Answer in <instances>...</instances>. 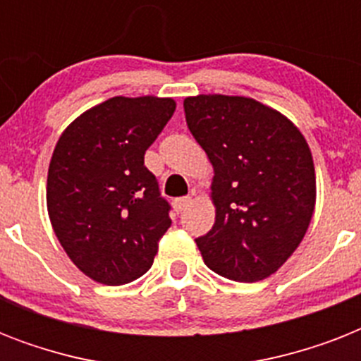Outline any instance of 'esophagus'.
I'll return each mask as SVG.
<instances>
[{
    "instance_id": "34e87169",
    "label": "esophagus",
    "mask_w": 361,
    "mask_h": 361,
    "mask_svg": "<svg viewBox=\"0 0 361 361\" xmlns=\"http://www.w3.org/2000/svg\"><path fill=\"white\" fill-rule=\"evenodd\" d=\"M191 204H192V198L191 197H183V198H176L174 202H172V206H174L176 214H181V212L189 208Z\"/></svg>"
}]
</instances>
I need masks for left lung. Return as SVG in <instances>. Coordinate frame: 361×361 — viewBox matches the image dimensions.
<instances>
[{
  "label": "left lung",
  "instance_id": "obj_1",
  "mask_svg": "<svg viewBox=\"0 0 361 361\" xmlns=\"http://www.w3.org/2000/svg\"><path fill=\"white\" fill-rule=\"evenodd\" d=\"M183 109L214 166L215 223L197 238L204 262L226 279H266L296 251L313 217L317 178L307 140L255 99L197 95Z\"/></svg>",
  "mask_w": 361,
  "mask_h": 361
}]
</instances>
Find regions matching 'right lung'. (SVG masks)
I'll return each mask as SVG.
<instances>
[{
    "instance_id": "obj_1",
    "label": "right lung",
    "mask_w": 361,
    "mask_h": 361,
    "mask_svg": "<svg viewBox=\"0 0 361 361\" xmlns=\"http://www.w3.org/2000/svg\"><path fill=\"white\" fill-rule=\"evenodd\" d=\"M174 110L170 97H112L59 136L48 166V217L90 279L118 286L152 268L172 221L144 153Z\"/></svg>"
}]
</instances>
